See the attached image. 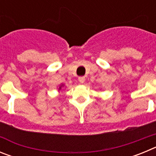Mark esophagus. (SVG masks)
Instances as JSON below:
<instances>
[{
	"instance_id": "esophagus-1",
	"label": "esophagus",
	"mask_w": 156,
	"mask_h": 156,
	"mask_svg": "<svg viewBox=\"0 0 156 156\" xmlns=\"http://www.w3.org/2000/svg\"><path fill=\"white\" fill-rule=\"evenodd\" d=\"M79 82L80 83H83L85 82V77H83V76H80V77H79Z\"/></svg>"
}]
</instances>
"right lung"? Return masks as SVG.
Here are the masks:
<instances>
[{"label":"right lung","instance_id":"right-lung-1","mask_svg":"<svg viewBox=\"0 0 156 156\" xmlns=\"http://www.w3.org/2000/svg\"><path fill=\"white\" fill-rule=\"evenodd\" d=\"M64 86H65L64 84H61V85H60V86L58 87V92H60V90H61L62 87H64Z\"/></svg>","mask_w":156,"mask_h":156}]
</instances>
